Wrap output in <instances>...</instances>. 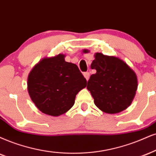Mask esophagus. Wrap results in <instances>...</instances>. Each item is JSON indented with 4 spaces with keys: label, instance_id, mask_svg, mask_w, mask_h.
Returning a JSON list of instances; mask_svg holds the SVG:
<instances>
[{
    "label": "esophagus",
    "instance_id": "1",
    "mask_svg": "<svg viewBox=\"0 0 156 156\" xmlns=\"http://www.w3.org/2000/svg\"><path fill=\"white\" fill-rule=\"evenodd\" d=\"M83 75H84V76L85 77V79L87 80H87H89V78H90V72H84Z\"/></svg>",
    "mask_w": 156,
    "mask_h": 156
}]
</instances>
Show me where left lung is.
Returning a JSON list of instances; mask_svg holds the SVG:
<instances>
[{
    "label": "left lung",
    "instance_id": "left-lung-1",
    "mask_svg": "<svg viewBox=\"0 0 156 156\" xmlns=\"http://www.w3.org/2000/svg\"><path fill=\"white\" fill-rule=\"evenodd\" d=\"M91 69L96 73L90 76L87 88L96 106L108 113H119L129 106L137 89V79L124 61L97 53Z\"/></svg>",
    "mask_w": 156,
    "mask_h": 156
}]
</instances>
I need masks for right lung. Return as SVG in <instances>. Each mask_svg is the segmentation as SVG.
<instances>
[{"mask_svg":"<svg viewBox=\"0 0 156 156\" xmlns=\"http://www.w3.org/2000/svg\"><path fill=\"white\" fill-rule=\"evenodd\" d=\"M65 55L45 58L32 69L27 90L40 111L58 116L74 104L76 94L87 86V80L76 64L64 60Z\"/></svg>","mask_w":156,"mask_h":156,"instance_id":"right-lung-1","label":"right lung"}]
</instances>
